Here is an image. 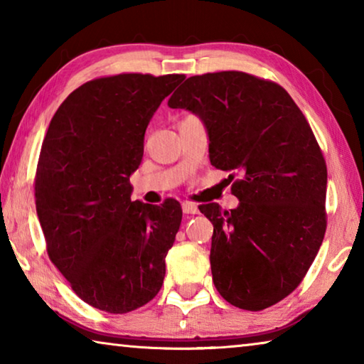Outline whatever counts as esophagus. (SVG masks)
Segmentation results:
<instances>
[{
    "instance_id": "1",
    "label": "esophagus",
    "mask_w": 364,
    "mask_h": 364,
    "mask_svg": "<svg viewBox=\"0 0 364 364\" xmlns=\"http://www.w3.org/2000/svg\"><path fill=\"white\" fill-rule=\"evenodd\" d=\"M181 208H183V212L188 213V215H196L197 212H199V208H197V205L194 204V202H188V200L183 202Z\"/></svg>"
}]
</instances>
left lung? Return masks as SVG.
Masks as SVG:
<instances>
[{"label": "left lung", "mask_w": 364, "mask_h": 364, "mask_svg": "<svg viewBox=\"0 0 364 364\" xmlns=\"http://www.w3.org/2000/svg\"><path fill=\"white\" fill-rule=\"evenodd\" d=\"M168 107L199 117L210 164L242 176L232 184L236 208L199 207L213 225L215 287L242 310L278 304L304 279L326 232L328 168L305 115L282 86L234 70L189 77Z\"/></svg>", "instance_id": "obj_1"}]
</instances>
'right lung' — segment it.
Here are the masks:
<instances>
[{
  "label": "right lung",
  "instance_id": "1",
  "mask_svg": "<svg viewBox=\"0 0 364 364\" xmlns=\"http://www.w3.org/2000/svg\"><path fill=\"white\" fill-rule=\"evenodd\" d=\"M184 75L120 73L86 82L49 123L35 178L48 255L80 299L128 313L160 291L181 205L132 200L130 176L160 102Z\"/></svg>",
  "mask_w": 364,
  "mask_h": 364
}]
</instances>
